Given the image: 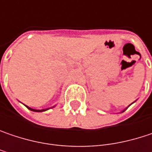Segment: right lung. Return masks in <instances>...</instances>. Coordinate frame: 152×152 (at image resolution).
<instances>
[{
	"label": "right lung",
	"mask_w": 152,
	"mask_h": 152,
	"mask_svg": "<svg viewBox=\"0 0 152 152\" xmlns=\"http://www.w3.org/2000/svg\"><path fill=\"white\" fill-rule=\"evenodd\" d=\"M28 109H30L31 111H34V112H42V111H45V110H35V109H32V108H30V107H26Z\"/></svg>",
	"instance_id": "right-lung-1"
}]
</instances>
